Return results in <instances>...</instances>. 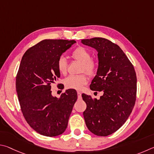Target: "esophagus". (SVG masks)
<instances>
[{
    "mask_svg": "<svg viewBox=\"0 0 154 154\" xmlns=\"http://www.w3.org/2000/svg\"><path fill=\"white\" fill-rule=\"evenodd\" d=\"M77 95H78V97H79V98H81V95H82L81 93H80V92H78V93H77Z\"/></svg>",
    "mask_w": 154,
    "mask_h": 154,
    "instance_id": "34e87169",
    "label": "esophagus"
}]
</instances>
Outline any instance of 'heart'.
Masks as SVG:
<instances>
[{"label":"heart","instance_id":"heart-1","mask_svg":"<svg viewBox=\"0 0 154 154\" xmlns=\"http://www.w3.org/2000/svg\"><path fill=\"white\" fill-rule=\"evenodd\" d=\"M72 56L75 60L82 63L80 72H85L88 75H93L97 69V63L95 59H92L91 51L84 47H78L72 51ZM57 67L59 72L62 75H66L67 71V63L63 57L59 58ZM88 78L85 74L79 75H70L64 80V85L67 88L80 90L83 86L87 84Z\"/></svg>","mask_w":154,"mask_h":154}]
</instances>
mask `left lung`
Returning <instances> with one entry per match:
<instances>
[{"label":"left lung","instance_id":"8db88e82","mask_svg":"<svg viewBox=\"0 0 154 154\" xmlns=\"http://www.w3.org/2000/svg\"><path fill=\"white\" fill-rule=\"evenodd\" d=\"M81 42L98 52L97 72L90 88L103 93L99 99L82 95L87 104L83 112L86 125L96 135L108 136L125 123L133 109L137 94L135 70L119 46L110 40L93 38Z\"/></svg>","mask_w":154,"mask_h":154}]
</instances>
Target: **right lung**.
<instances>
[{"mask_svg":"<svg viewBox=\"0 0 154 154\" xmlns=\"http://www.w3.org/2000/svg\"><path fill=\"white\" fill-rule=\"evenodd\" d=\"M75 42L43 40L27 50L21 59L16 76L21 109L28 125L42 135L63 133L77 100L75 89L66 90L59 98L52 96L51 91V85L60 77L57 67L59 58Z\"/></svg>","mask_w":154,"mask_h":154,"instance_id":"add662e5","label":"right lung"}]
</instances>
